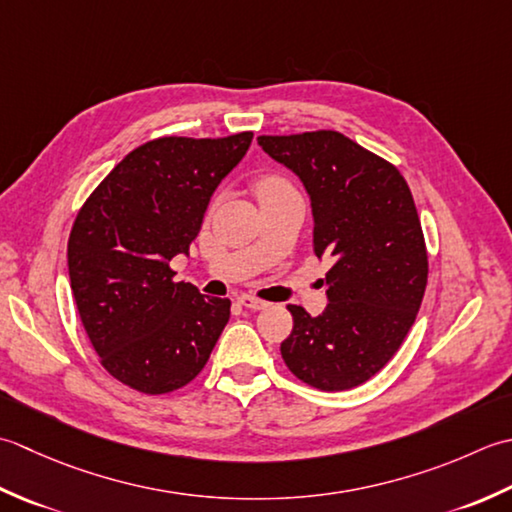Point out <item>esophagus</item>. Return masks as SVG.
<instances>
[{"label":"esophagus","mask_w":512,"mask_h":512,"mask_svg":"<svg viewBox=\"0 0 512 512\" xmlns=\"http://www.w3.org/2000/svg\"><path fill=\"white\" fill-rule=\"evenodd\" d=\"M238 302H241L243 307L252 309V311H260V309H267V307H269V302L260 300V298H256V296H249V294H245V296L238 298Z\"/></svg>","instance_id":"1"}]
</instances>
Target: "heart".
Instances as JSON below:
<instances>
[{
    "label": "heart",
    "instance_id": "1",
    "mask_svg": "<svg viewBox=\"0 0 512 512\" xmlns=\"http://www.w3.org/2000/svg\"><path fill=\"white\" fill-rule=\"evenodd\" d=\"M285 187H291V185L285 179H280V176L269 174V176H260V179L256 181V185H254V190H256V194L260 198V196L271 194V192L285 190Z\"/></svg>",
    "mask_w": 512,
    "mask_h": 512
}]
</instances>
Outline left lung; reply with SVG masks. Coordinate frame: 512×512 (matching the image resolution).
Here are the masks:
<instances>
[{
    "label": "left lung",
    "mask_w": 512,
    "mask_h": 512,
    "mask_svg": "<svg viewBox=\"0 0 512 512\" xmlns=\"http://www.w3.org/2000/svg\"><path fill=\"white\" fill-rule=\"evenodd\" d=\"M258 145L305 185L314 252L333 258L329 305L320 316L289 305L294 329L280 353L309 387H358L395 356L424 298L429 256L409 185L395 165L333 130Z\"/></svg>",
    "instance_id": "left-lung-1"
}]
</instances>
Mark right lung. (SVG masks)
<instances>
[{"instance_id":"right-lung-1","label":"right lung","mask_w":512,"mask_h":512,"mask_svg":"<svg viewBox=\"0 0 512 512\" xmlns=\"http://www.w3.org/2000/svg\"><path fill=\"white\" fill-rule=\"evenodd\" d=\"M252 137L143 143L114 165L75 218L68 274L79 318L103 369L134 391L185 387L227 325L232 302L176 283L170 260L190 252L214 190Z\"/></svg>"}]
</instances>
